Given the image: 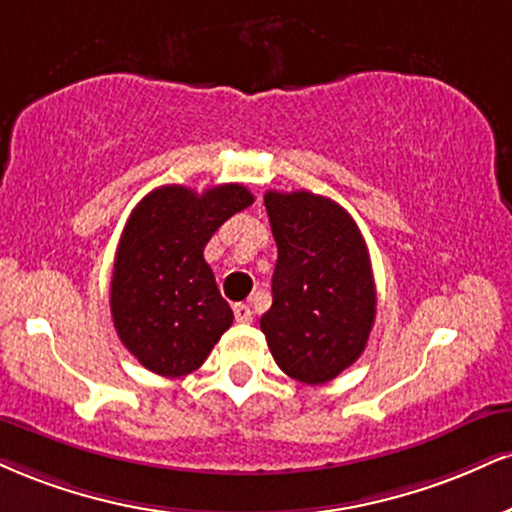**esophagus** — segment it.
Returning <instances> with one entry per match:
<instances>
[{
  "label": "esophagus",
  "instance_id": "34e87169",
  "mask_svg": "<svg viewBox=\"0 0 512 512\" xmlns=\"http://www.w3.org/2000/svg\"><path fill=\"white\" fill-rule=\"evenodd\" d=\"M233 317H236V322H240V324L252 322V310H250V305H245V303L233 305Z\"/></svg>",
  "mask_w": 512,
  "mask_h": 512
}]
</instances>
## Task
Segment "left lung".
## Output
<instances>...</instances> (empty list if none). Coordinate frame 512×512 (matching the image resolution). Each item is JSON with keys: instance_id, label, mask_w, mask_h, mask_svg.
<instances>
[{"instance_id": "obj_1", "label": "left lung", "mask_w": 512, "mask_h": 512, "mask_svg": "<svg viewBox=\"0 0 512 512\" xmlns=\"http://www.w3.org/2000/svg\"><path fill=\"white\" fill-rule=\"evenodd\" d=\"M264 207L279 260L260 326L288 377L326 384L362 355L377 315L365 238L346 209L307 190H269Z\"/></svg>"}]
</instances>
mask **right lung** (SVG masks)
Segmentation results:
<instances>
[{"label":"right lung","mask_w":512,"mask_h":512,"mask_svg":"<svg viewBox=\"0 0 512 512\" xmlns=\"http://www.w3.org/2000/svg\"><path fill=\"white\" fill-rule=\"evenodd\" d=\"M255 197L240 183L195 193L162 186L135 205L116 248L114 329L138 362L159 377H186L233 324L205 245Z\"/></svg>","instance_id":"1"}]
</instances>
